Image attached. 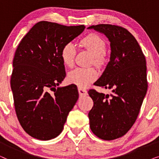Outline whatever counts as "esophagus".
Instances as JSON below:
<instances>
[{"instance_id": "34e87169", "label": "esophagus", "mask_w": 159, "mask_h": 159, "mask_svg": "<svg viewBox=\"0 0 159 159\" xmlns=\"http://www.w3.org/2000/svg\"><path fill=\"white\" fill-rule=\"evenodd\" d=\"M78 92H79V94L80 95H88V92H87V90H84V89L79 88H78Z\"/></svg>"}]
</instances>
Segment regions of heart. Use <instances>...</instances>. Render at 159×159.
Segmentation results:
<instances>
[{
	"label": "heart",
	"instance_id": "obj_1",
	"mask_svg": "<svg viewBox=\"0 0 159 159\" xmlns=\"http://www.w3.org/2000/svg\"><path fill=\"white\" fill-rule=\"evenodd\" d=\"M81 45L93 55V64L101 66L106 61L104 53L106 50V43L101 37L96 34H89L80 41ZM76 54L75 47L69 42L63 45L60 56L65 66H73ZM98 77V72L94 68H76L69 71L67 80L69 83L75 84L80 88H85Z\"/></svg>",
	"mask_w": 159,
	"mask_h": 159
}]
</instances>
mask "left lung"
<instances>
[{
  "instance_id": "8db88e82",
  "label": "left lung",
  "mask_w": 159,
  "mask_h": 159,
  "mask_svg": "<svg viewBox=\"0 0 159 159\" xmlns=\"http://www.w3.org/2000/svg\"><path fill=\"white\" fill-rule=\"evenodd\" d=\"M88 29L103 33L111 43L110 61L94 84L112 89L111 95L89 90L93 101L90 127L102 140H115L125 135L138 118L148 89L146 61L135 38L125 28L102 24Z\"/></svg>"
}]
</instances>
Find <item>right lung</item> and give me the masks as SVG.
<instances>
[{"instance_id":"obj_1","label":"right lung","mask_w":159,"mask_h":159,"mask_svg":"<svg viewBox=\"0 0 159 159\" xmlns=\"http://www.w3.org/2000/svg\"><path fill=\"white\" fill-rule=\"evenodd\" d=\"M84 28L39 21L17 47L11 87L17 118L32 138L41 140L56 138L77 101L79 93L75 84L56 88L66 77L61 50Z\"/></svg>"}]
</instances>
